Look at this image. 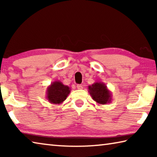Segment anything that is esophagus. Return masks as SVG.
Segmentation results:
<instances>
[{
    "instance_id": "obj_1",
    "label": "esophagus",
    "mask_w": 157,
    "mask_h": 157,
    "mask_svg": "<svg viewBox=\"0 0 157 157\" xmlns=\"http://www.w3.org/2000/svg\"><path fill=\"white\" fill-rule=\"evenodd\" d=\"M77 89H79V90H80V89H83V86H82L81 84H78V85H77Z\"/></svg>"
}]
</instances>
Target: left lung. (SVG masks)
Returning a JSON list of instances; mask_svg holds the SVG:
<instances>
[{
	"instance_id": "left-lung-1",
	"label": "left lung",
	"mask_w": 157,
	"mask_h": 157,
	"mask_svg": "<svg viewBox=\"0 0 157 157\" xmlns=\"http://www.w3.org/2000/svg\"><path fill=\"white\" fill-rule=\"evenodd\" d=\"M89 93L92 99L98 105H107L112 100L111 92L108 89L104 82H96L88 86Z\"/></svg>"
}]
</instances>
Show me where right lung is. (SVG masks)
<instances>
[{"label": "right lung", "instance_id": "1", "mask_svg": "<svg viewBox=\"0 0 157 157\" xmlns=\"http://www.w3.org/2000/svg\"><path fill=\"white\" fill-rule=\"evenodd\" d=\"M71 93L70 87L62 82L55 81L47 87L46 98L51 104L60 105L67 98Z\"/></svg>", "mask_w": 157, "mask_h": 157}]
</instances>
